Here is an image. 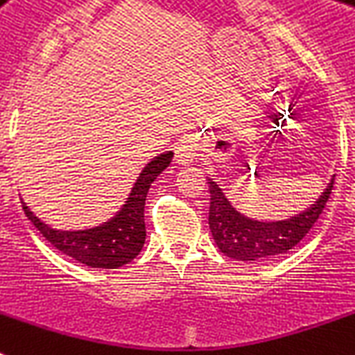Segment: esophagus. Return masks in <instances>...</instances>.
<instances>
[{
    "instance_id": "esophagus-1",
    "label": "esophagus",
    "mask_w": 355,
    "mask_h": 355,
    "mask_svg": "<svg viewBox=\"0 0 355 355\" xmlns=\"http://www.w3.org/2000/svg\"><path fill=\"white\" fill-rule=\"evenodd\" d=\"M198 142L193 137H187L184 141H180L175 148V157H177L178 164H189L198 157Z\"/></svg>"
}]
</instances>
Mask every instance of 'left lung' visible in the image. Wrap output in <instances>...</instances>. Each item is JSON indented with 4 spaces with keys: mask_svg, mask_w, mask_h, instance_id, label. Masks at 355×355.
Wrapping results in <instances>:
<instances>
[{
    "mask_svg": "<svg viewBox=\"0 0 355 355\" xmlns=\"http://www.w3.org/2000/svg\"><path fill=\"white\" fill-rule=\"evenodd\" d=\"M209 227L220 251L233 260L261 261L282 256L302 242L329 202L334 178L311 209L282 222H256L229 204L216 182L211 180Z\"/></svg>",
    "mask_w": 355,
    "mask_h": 355,
    "instance_id": "left-lung-1",
    "label": "left lung"
}]
</instances>
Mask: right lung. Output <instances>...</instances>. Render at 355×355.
<instances>
[{"instance_id":"1","label":"right lung","mask_w":355,"mask_h":355,"mask_svg":"<svg viewBox=\"0 0 355 355\" xmlns=\"http://www.w3.org/2000/svg\"><path fill=\"white\" fill-rule=\"evenodd\" d=\"M173 153H164L151 160L141 173V177L133 186V191L121 209V213L106 222L101 227L86 229V231H55L41 222L28 207L23 204V211L34 223L37 231L43 234L58 251L71 256L88 267L99 269H117L130 263L142 251L146 240L144 204L146 195L155 178L159 177L171 162Z\"/></svg>"}]
</instances>
